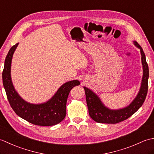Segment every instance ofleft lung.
Wrapping results in <instances>:
<instances>
[{"label":"left lung","mask_w":154,"mask_h":154,"mask_svg":"<svg viewBox=\"0 0 154 154\" xmlns=\"http://www.w3.org/2000/svg\"><path fill=\"white\" fill-rule=\"evenodd\" d=\"M134 43L140 49L143 73L141 87H140L139 93L135 99L129 106L120 110H110L104 105L99 98L97 96V94L88 88L84 87L89 114L91 119L97 122L116 124L122 122L134 114L144 103L148 90V65L146 62L145 54L142 47L137 42H134Z\"/></svg>","instance_id":"left-lung-1"}]
</instances>
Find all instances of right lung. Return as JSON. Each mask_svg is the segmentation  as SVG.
Listing matches in <instances>:
<instances>
[{"label":"right lung","mask_w":154,"mask_h":154,"mask_svg":"<svg viewBox=\"0 0 154 154\" xmlns=\"http://www.w3.org/2000/svg\"><path fill=\"white\" fill-rule=\"evenodd\" d=\"M18 45V44H16L13 45L9 50L2 71L3 85L12 109L18 116L35 125L49 126L60 123L66 115V103L69 93L72 88L79 85V81L74 80L65 83L58 89L55 95L45 103L34 104L26 102L16 93L11 77L12 55Z\"/></svg>","instance_id":"add662e5"}]
</instances>
